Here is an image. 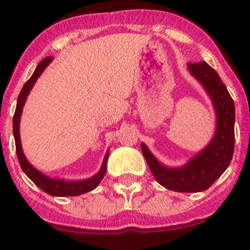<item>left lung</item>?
I'll return each instance as SVG.
<instances>
[{
	"label": "left lung",
	"instance_id": "8db88e82",
	"mask_svg": "<svg viewBox=\"0 0 250 250\" xmlns=\"http://www.w3.org/2000/svg\"><path fill=\"white\" fill-rule=\"evenodd\" d=\"M188 71L213 102L216 113L214 138L207 147L191 158L184 167H165L141 144V151L156 180L166 188L178 192H200L210 188L226 170L232 160L234 148V104L215 70L206 62H188Z\"/></svg>",
	"mask_w": 250,
	"mask_h": 250
}]
</instances>
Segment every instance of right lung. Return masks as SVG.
<instances>
[{"instance_id": "obj_1", "label": "right lung", "mask_w": 250, "mask_h": 250, "mask_svg": "<svg viewBox=\"0 0 250 250\" xmlns=\"http://www.w3.org/2000/svg\"><path fill=\"white\" fill-rule=\"evenodd\" d=\"M52 57H47L37 65L36 70L32 74V76L26 81V83L24 84V87L21 88V92H20L19 97H18L17 102V107L16 112L13 116V134H14V140H16V150H17V156L18 160H19V165L21 167V169L24 170V173L39 186L41 190H43L44 192L48 193L50 196H58V197H65V196H78L82 195V193L89 192V191L94 190L99 183L102 181V179L104 178L105 172H106V165H107V158H109V152H106L105 155L104 161H103L102 169L99 170V173L95 174L94 176L89 179H85V180H80V181H65L60 180V179H52L49 176H46L44 174L34 168L31 166V163L26 160L24 152H22L21 148V143H20V134H19V123H20V116H21L22 106H24L25 102H26V98L29 95L30 90L34 87L35 82H36L37 78L40 77V75L43 72V70L49 65V62H52Z\"/></svg>"}]
</instances>
